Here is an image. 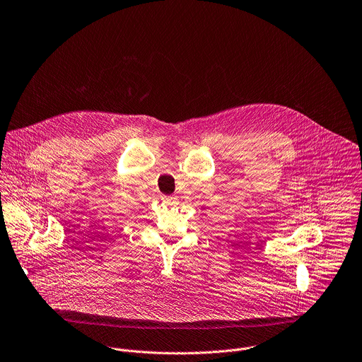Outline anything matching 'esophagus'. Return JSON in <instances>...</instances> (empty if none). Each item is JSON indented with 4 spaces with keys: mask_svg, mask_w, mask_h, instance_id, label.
I'll return each mask as SVG.
<instances>
[{
    "mask_svg": "<svg viewBox=\"0 0 362 362\" xmlns=\"http://www.w3.org/2000/svg\"><path fill=\"white\" fill-rule=\"evenodd\" d=\"M162 200H163V203H166V204H169V206H172V204H175L176 203V197H173V196H162Z\"/></svg>",
    "mask_w": 362,
    "mask_h": 362,
    "instance_id": "1",
    "label": "esophagus"
}]
</instances>
